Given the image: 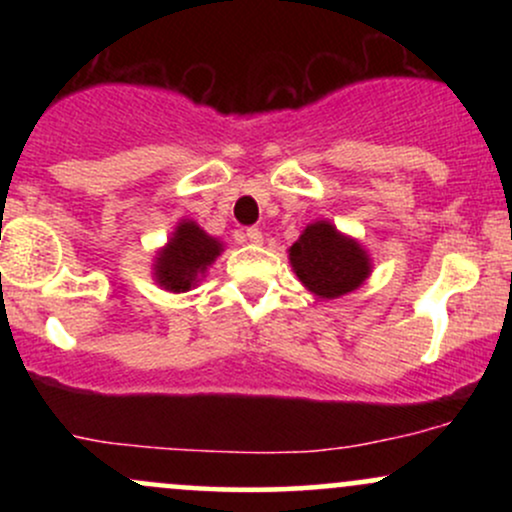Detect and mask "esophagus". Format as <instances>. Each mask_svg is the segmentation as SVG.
<instances>
[{
	"mask_svg": "<svg viewBox=\"0 0 512 512\" xmlns=\"http://www.w3.org/2000/svg\"><path fill=\"white\" fill-rule=\"evenodd\" d=\"M245 240L252 245H262V231L260 228H248V231H245Z\"/></svg>",
	"mask_w": 512,
	"mask_h": 512,
	"instance_id": "esophagus-1",
	"label": "esophagus"
}]
</instances>
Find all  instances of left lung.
I'll use <instances>...</instances> for the list:
<instances>
[{
    "label": "left lung",
    "instance_id": "obj_1",
    "mask_svg": "<svg viewBox=\"0 0 512 512\" xmlns=\"http://www.w3.org/2000/svg\"><path fill=\"white\" fill-rule=\"evenodd\" d=\"M289 262L298 281L322 301L356 291L373 272L368 250L327 219L303 228L289 248Z\"/></svg>",
    "mask_w": 512,
    "mask_h": 512
}]
</instances>
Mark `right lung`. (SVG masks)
I'll return each instance as SVG.
<instances>
[{"label":"right lung","instance_id":"1","mask_svg":"<svg viewBox=\"0 0 512 512\" xmlns=\"http://www.w3.org/2000/svg\"><path fill=\"white\" fill-rule=\"evenodd\" d=\"M223 252V240L209 236L197 221L180 219L168 243L156 250L151 276L163 291L185 293L199 286Z\"/></svg>","mask_w":512,"mask_h":512}]
</instances>
